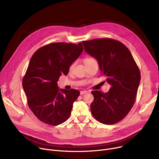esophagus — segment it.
Returning <instances> with one entry per match:
<instances>
[{"label": "esophagus", "instance_id": "obj_1", "mask_svg": "<svg viewBox=\"0 0 159 159\" xmlns=\"http://www.w3.org/2000/svg\"><path fill=\"white\" fill-rule=\"evenodd\" d=\"M87 93H88L87 91H80V94L82 95V94H86Z\"/></svg>", "mask_w": 159, "mask_h": 159}]
</instances>
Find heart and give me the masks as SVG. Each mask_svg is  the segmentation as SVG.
Returning a JSON list of instances; mask_svg holds the SVG:
<instances>
[{
    "label": "heart",
    "instance_id": "heart-1",
    "mask_svg": "<svg viewBox=\"0 0 159 159\" xmlns=\"http://www.w3.org/2000/svg\"><path fill=\"white\" fill-rule=\"evenodd\" d=\"M93 61H94V59L92 57H90V56H87L84 59V63H85V65L88 64V63H89V62H90ZM74 65H75V62H72L71 64L70 65V66H69V70L70 71H71L73 69Z\"/></svg>",
    "mask_w": 159,
    "mask_h": 159
}]
</instances>
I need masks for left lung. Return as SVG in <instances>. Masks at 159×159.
<instances>
[{"instance_id":"obj_1","label":"left lung","mask_w":159,"mask_h":159,"mask_svg":"<svg viewBox=\"0 0 159 159\" xmlns=\"http://www.w3.org/2000/svg\"><path fill=\"white\" fill-rule=\"evenodd\" d=\"M85 51L98 61L102 75L111 85L107 93L92 91L93 117L99 122L112 125L122 120L136 100L141 73L131 52L120 41L98 38L83 41Z\"/></svg>"}]
</instances>
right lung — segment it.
<instances>
[{
    "label": "right lung",
    "instance_id": "add662e5",
    "mask_svg": "<svg viewBox=\"0 0 159 159\" xmlns=\"http://www.w3.org/2000/svg\"><path fill=\"white\" fill-rule=\"evenodd\" d=\"M83 51L78 45L58 42L38 49L32 56L22 80L27 104L36 117L45 124L58 125L70 117L80 92L59 89L57 82L66 75L69 66Z\"/></svg>",
    "mask_w": 159,
    "mask_h": 159
}]
</instances>
